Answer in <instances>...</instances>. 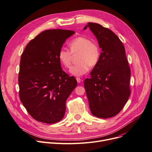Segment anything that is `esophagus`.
<instances>
[{
	"label": "esophagus",
	"instance_id": "esophagus-1",
	"mask_svg": "<svg viewBox=\"0 0 152 152\" xmlns=\"http://www.w3.org/2000/svg\"><path fill=\"white\" fill-rule=\"evenodd\" d=\"M76 80H77V83H80V82H81V78H80L79 77H77V78H76Z\"/></svg>",
	"mask_w": 152,
	"mask_h": 152
}]
</instances>
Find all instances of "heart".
Segmentation results:
<instances>
[{
  "label": "heart",
  "mask_w": 152,
  "mask_h": 152,
  "mask_svg": "<svg viewBox=\"0 0 152 152\" xmlns=\"http://www.w3.org/2000/svg\"><path fill=\"white\" fill-rule=\"evenodd\" d=\"M69 50L62 48L58 54L61 65L69 68L71 65L73 56L78 54L77 64L70 69V73L77 77L86 74L91 67H94L99 61L101 51L99 45L89 38L80 37L74 38L69 44Z\"/></svg>",
  "instance_id": "obj_1"
}]
</instances>
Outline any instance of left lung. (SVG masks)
<instances>
[{
  "label": "left lung",
  "instance_id": "8db88e82",
  "mask_svg": "<svg viewBox=\"0 0 152 152\" xmlns=\"http://www.w3.org/2000/svg\"><path fill=\"white\" fill-rule=\"evenodd\" d=\"M102 49L99 63L90 78L84 81L90 110L93 115L107 119L118 114L130 95V69L124 46L111 30L97 23L88 22Z\"/></svg>",
  "mask_w": 152,
  "mask_h": 152
}]
</instances>
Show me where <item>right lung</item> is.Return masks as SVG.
<instances>
[{"label": "right lung", "mask_w": 152, "mask_h": 152, "mask_svg": "<svg viewBox=\"0 0 152 152\" xmlns=\"http://www.w3.org/2000/svg\"><path fill=\"white\" fill-rule=\"evenodd\" d=\"M74 33L61 29L45 30L28 43L21 55L19 97L37 121L55 124L65 114L66 100L77 82L63 71L58 54Z\"/></svg>", "instance_id": "add662e5"}]
</instances>
